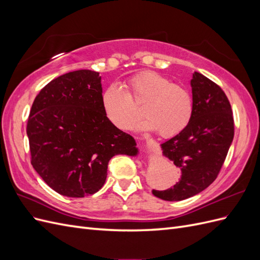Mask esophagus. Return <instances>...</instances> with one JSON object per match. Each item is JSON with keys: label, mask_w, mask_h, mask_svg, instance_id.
<instances>
[{"label": "esophagus", "mask_w": 260, "mask_h": 260, "mask_svg": "<svg viewBox=\"0 0 260 260\" xmlns=\"http://www.w3.org/2000/svg\"><path fill=\"white\" fill-rule=\"evenodd\" d=\"M154 148H155V144L153 142H149L148 143V151L149 152H154Z\"/></svg>", "instance_id": "1"}]
</instances>
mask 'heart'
Returning a JSON list of instances; mask_svg holds the SVG:
<instances>
[{
	"mask_svg": "<svg viewBox=\"0 0 260 260\" xmlns=\"http://www.w3.org/2000/svg\"><path fill=\"white\" fill-rule=\"evenodd\" d=\"M125 90L111 84L102 94V107L117 128L127 130L143 114V128L170 138L179 135L190 123L194 113V99L185 85L174 83L155 72H144L128 79Z\"/></svg>",
	"mask_w": 260,
	"mask_h": 260,
	"instance_id": "b5f03b06",
	"label": "heart"
}]
</instances>
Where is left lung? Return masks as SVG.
Segmentation results:
<instances>
[{
    "mask_svg": "<svg viewBox=\"0 0 260 260\" xmlns=\"http://www.w3.org/2000/svg\"><path fill=\"white\" fill-rule=\"evenodd\" d=\"M194 113L187 127L161 144L162 154L174 161L181 178L156 198L177 202L191 198L218 177L234 137L230 102L220 86L200 73L191 80Z\"/></svg>",
    "mask_w": 260,
    "mask_h": 260,
    "instance_id": "1",
    "label": "left lung"
}]
</instances>
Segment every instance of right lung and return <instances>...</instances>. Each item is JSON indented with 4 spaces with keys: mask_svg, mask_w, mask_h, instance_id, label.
I'll list each match as a JSON object with an SVG mask.
<instances>
[{
    "mask_svg": "<svg viewBox=\"0 0 260 260\" xmlns=\"http://www.w3.org/2000/svg\"><path fill=\"white\" fill-rule=\"evenodd\" d=\"M27 136L32 167L55 192L68 198L96 193L113 156L138 153L135 139L106 117L101 77L92 70L59 76L39 92Z\"/></svg>",
    "mask_w": 260,
    "mask_h": 260,
    "instance_id": "1",
    "label": "right lung"
}]
</instances>
